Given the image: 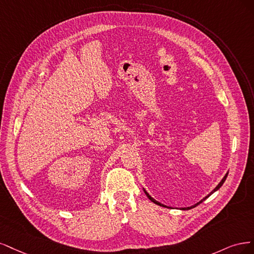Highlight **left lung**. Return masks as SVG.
Instances as JSON below:
<instances>
[{"mask_svg":"<svg viewBox=\"0 0 254 254\" xmlns=\"http://www.w3.org/2000/svg\"><path fill=\"white\" fill-rule=\"evenodd\" d=\"M227 176H228V173H226V175H225V176L223 177V179H222V181H220V183H219V184H218V185H217V186H216V187L214 188V189H213V190H212V191H211V192H210V193H209V194H208V195L206 196V197H203V198H202L201 200H199V201H198L197 203H195V204H193V206H191V207H188V208H182V210H189V209H192V208H194V207H196V206H197V204L201 203V202H202V201H203L204 199H207V198L209 197V196H210V195H212V194H213L214 192H216V191H217V190L219 189V188L223 186V184H224V183H225V181H226V178H227ZM143 191H144L145 195H146V196H148V198H149V199H150L151 201H153L154 203H156V204H158V206H160V207H167V206H165V204H162L161 202L157 201L156 199H154V198L152 197V196H151V195H150V194H149L148 192H146V191L144 190V188H143Z\"/></svg>","mask_w":254,"mask_h":254,"instance_id":"left-lung-1","label":"left lung"}]
</instances>
